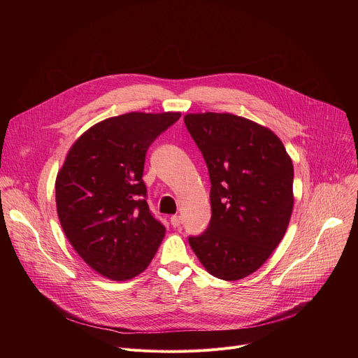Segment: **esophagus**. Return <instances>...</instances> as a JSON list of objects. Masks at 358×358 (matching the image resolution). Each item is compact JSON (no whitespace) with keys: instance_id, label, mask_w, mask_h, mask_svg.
<instances>
[{"instance_id":"1","label":"esophagus","mask_w":358,"mask_h":358,"mask_svg":"<svg viewBox=\"0 0 358 358\" xmlns=\"http://www.w3.org/2000/svg\"><path fill=\"white\" fill-rule=\"evenodd\" d=\"M181 222H182V220H181V216H173V217H171V224H173L174 228H178L180 224H181Z\"/></svg>"}]
</instances>
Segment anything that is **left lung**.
I'll return each mask as SVG.
<instances>
[{"label": "left lung", "instance_id": "obj_1", "mask_svg": "<svg viewBox=\"0 0 358 358\" xmlns=\"http://www.w3.org/2000/svg\"><path fill=\"white\" fill-rule=\"evenodd\" d=\"M187 130L210 176L212 219L189 239L209 274L236 281L257 271L283 239L293 212V162L274 131L231 113H189Z\"/></svg>", "mask_w": 358, "mask_h": 358}]
</instances>
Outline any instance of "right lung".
<instances>
[{
  "mask_svg": "<svg viewBox=\"0 0 358 358\" xmlns=\"http://www.w3.org/2000/svg\"><path fill=\"white\" fill-rule=\"evenodd\" d=\"M180 111L104 119L72 143L55 181L65 236L88 267L124 281L150 264L165 228L149 212L142 180L145 154Z\"/></svg>",
  "mask_w": 358,
  "mask_h": 358,
  "instance_id": "obj_1",
  "label": "right lung"
}]
</instances>
